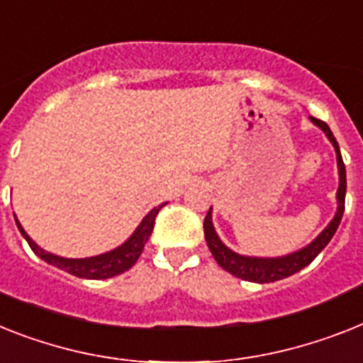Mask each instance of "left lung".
I'll list each match as a JSON object with an SVG mask.
<instances>
[{"instance_id": "8db88e82", "label": "left lung", "mask_w": 363, "mask_h": 363, "mask_svg": "<svg viewBox=\"0 0 363 363\" xmlns=\"http://www.w3.org/2000/svg\"><path fill=\"white\" fill-rule=\"evenodd\" d=\"M309 119H311V123H313L315 126H319L320 130L325 132L326 138H328L330 143H332L335 149L337 173H340V186H337V194H335L337 211H335L332 222H330L328 225H326V228L308 244V246H304V248L296 250V252L293 253H287V255H281V257H250V255H240V253L233 252L231 248H228V246L222 242V238L218 237L216 229H214V223H212L211 207L207 212V216H205V223H203L205 240H207L208 250H211L212 257L216 259V263L220 264L223 270H228L229 274H233L235 278L253 281V284H270V281H278V279L289 278V276H293V274H296L304 267H308V264L326 248V244L332 240L334 233L340 228V222L341 218H343L345 211V191H347V173H345V164L343 158H341L340 145H337V141H335L334 134H332V130H330V126L326 125V123L315 119V117H309Z\"/></svg>"}]
</instances>
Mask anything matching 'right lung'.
<instances>
[{"label": "right lung", "mask_w": 363, "mask_h": 363, "mask_svg": "<svg viewBox=\"0 0 363 363\" xmlns=\"http://www.w3.org/2000/svg\"><path fill=\"white\" fill-rule=\"evenodd\" d=\"M166 205V203H164ZM164 205H158V207L152 208L149 214H147L143 220L140 222V225L135 228V231L132 233L130 237L126 238L125 242L117 246V248L110 250V252L100 253V255H95V257H84V259H67V257H59L55 253H50L46 250H43L37 242H33V238L29 237L28 233L23 231L22 223L16 220V225H18L22 237L28 240L29 248L37 253L38 257L46 261L52 267H57L65 272L72 274V276H78V278L84 279H108L113 278V276H119V274L126 272L128 268H132L135 264V261L140 259L141 252L145 248L147 240L151 237L152 228H155V220L156 214L160 211Z\"/></svg>", "instance_id": "add662e5"}]
</instances>
